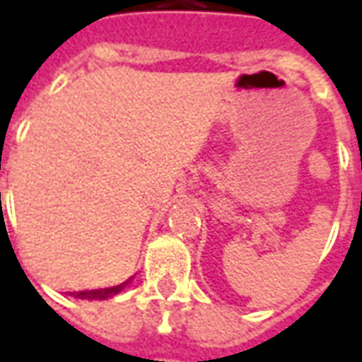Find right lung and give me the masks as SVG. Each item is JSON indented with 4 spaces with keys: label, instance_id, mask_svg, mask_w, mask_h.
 Segmentation results:
<instances>
[{
    "label": "right lung",
    "instance_id": "add662e5",
    "mask_svg": "<svg viewBox=\"0 0 362 362\" xmlns=\"http://www.w3.org/2000/svg\"><path fill=\"white\" fill-rule=\"evenodd\" d=\"M126 283H122L118 287H110V288H98V291H77V293H71L77 298H89V300H104V298H110V296L118 295L119 291L124 288Z\"/></svg>",
    "mask_w": 362,
    "mask_h": 362
}]
</instances>
